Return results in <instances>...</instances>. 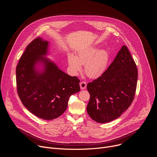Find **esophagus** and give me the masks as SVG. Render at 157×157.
Instances as JSON below:
<instances>
[{"mask_svg":"<svg viewBox=\"0 0 157 157\" xmlns=\"http://www.w3.org/2000/svg\"><path fill=\"white\" fill-rule=\"evenodd\" d=\"M79 85H80V87L81 89H85L86 88V82L85 81H81L80 83H79Z\"/></svg>","mask_w":157,"mask_h":157,"instance_id":"1","label":"esophagus"}]
</instances>
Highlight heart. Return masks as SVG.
Instances as JSON below:
<instances>
[{
  "label": "heart",
  "mask_w": 157,
  "mask_h": 157,
  "mask_svg": "<svg viewBox=\"0 0 157 157\" xmlns=\"http://www.w3.org/2000/svg\"><path fill=\"white\" fill-rule=\"evenodd\" d=\"M109 54L104 49L98 50L90 47L79 50L75 56L69 55L68 62L72 72L76 75L81 71V65H84V73L90 78L96 79L105 71L109 61Z\"/></svg>",
  "instance_id": "heart-1"
}]
</instances>
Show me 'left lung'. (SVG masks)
<instances>
[{"instance_id":"8db88e82","label":"left lung","mask_w":157,"mask_h":157,"mask_svg":"<svg viewBox=\"0 0 157 157\" xmlns=\"http://www.w3.org/2000/svg\"><path fill=\"white\" fill-rule=\"evenodd\" d=\"M138 78L136 64L123 45L114 60L98 78L87 85L90 99L87 112L98 123L118 118L131 105Z\"/></svg>"}]
</instances>
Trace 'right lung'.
I'll return each mask as SVG.
<instances>
[{
	"instance_id": "1",
	"label": "right lung",
	"mask_w": 157,
	"mask_h": 157,
	"mask_svg": "<svg viewBox=\"0 0 157 157\" xmlns=\"http://www.w3.org/2000/svg\"><path fill=\"white\" fill-rule=\"evenodd\" d=\"M48 42L37 37L30 43L16 68L18 95L23 105L39 118L52 120L64 113L70 97L80 91L79 79L60 70L48 59ZM44 64L42 72L35 65Z\"/></svg>"
}]
</instances>
